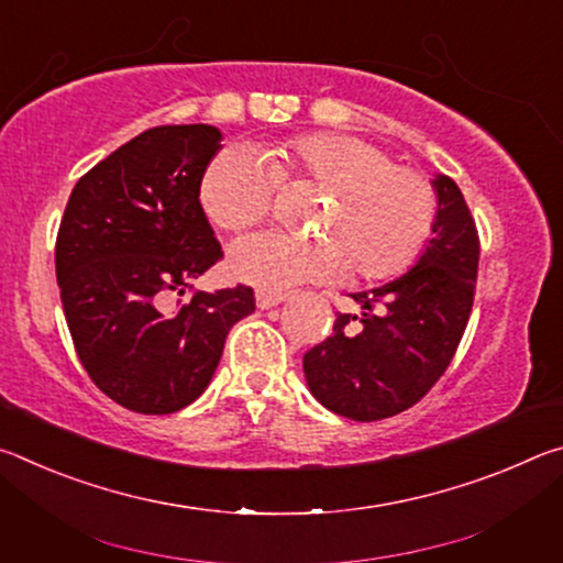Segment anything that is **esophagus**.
<instances>
[{"instance_id": "esophagus-1", "label": "esophagus", "mask_w": 563, "mask_h": 563, "mask_svg": "<svg viewBox=\"0 0 563 563\" xmlns=\"http://www.w3.org/2000/svg\"><path fill=\"white\" fill-rule=\"evenodd\" d=\"M288 300V292H271V290H255V302H258L261 310H268L275 308V305H280Z\"/></svg>"}]
</instances>
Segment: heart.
<instances>
[{"label":"heart","instance_id":"heart-1","mask_svg":"<svg viewBox=\"0 0 563 563\" xmlns=\"http://www.w3.org/2000/svg\"><path fill=\"white\" fill-rule=\"evenodd\" d=\"M283 188L325 194L316 218L322 238L265 231L241 238L228 255L235 278L261 290L328 280L350 263L360 280H393L422 255L437 221L434 186L397 166L369 141L345 133H302L261 151L228 146L203 170L198 198L221 231H245L271 213Z\"/></svg>","mask_w":563,"mask_h":563}]
</instances>
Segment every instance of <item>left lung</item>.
Returning <instances> with one entry per match:
<instances>
[{"instance_id":"8db88e82","label":"left lung","mask_w":563,"mask_h":563,"mask_svg":"<svg viewBox=\"0 0 563 563\" xmlns=\"http://www.w3.org/2000/svg\"><path fill=\"white\" fill-rule=\"evenodd\" d=\"M434 235L402 278L355 292L360 316L342 312L332 335L305 352L310 393L355 422L417 405L450 367L474 305L479 233L452 178L434 180Z\"/></svg>"}]
</instances>
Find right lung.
I'll return each mask as SVG.
<instances>
[{
	"mask_svg": "<svg viewBox=\"0 0 563 563\" xmlns=\"http://www.w3.org/2000/svg\"><path fill=\"white\" fill-rule=\"evenodd\" d=\"M206 123L154 126L74 186L56 233V283L91 383L141 415H170L203 393L253 288L196 290L223 258L198 188L221 151Z\"/></svg>",
	"mask_w": 563,
	"mask_h": 563,
	"instance_id": "obj_1",
	"label": "right lung"
}]
</instances>
